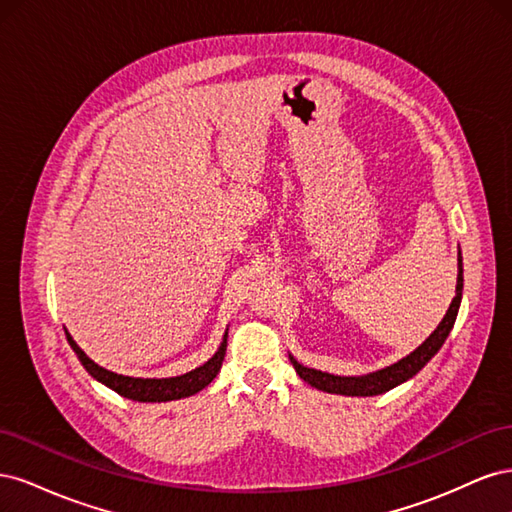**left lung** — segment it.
I'll return each instance as SVG.
<instances>
[{
  "instance_id": "1",
  "label": "left lung",
  "mask_w": 512,
  "mask_h": 512,
  "mask_svg": "<svg viewBox=\"0 0 512 512\" xmlns=\"http://www.w3.org/2000/svg\"><path fill=\"white\" fill-rule=\"evenodd\" d=\"M457 267H459V273H457L455 297H453L451 307H448L446 316L438 324V329L433 331L414 352L404 356L401 361H397L389 367H384V369L371 371V374H365V376H333V374H327V371L301 365L292 354H290V363L294 365V369H297V374L307 384L316 386L318 391L337 393V395H352V397H371V395H380V393L395 389V386H399L401 382H406L412 376H416L418 371H421L431 361V356L438 354V350L446 342L448 333L453 331V324L457 320V312H459V305H461V294H463L461 252L457 256Z\"/></svg>"
}]
</instances>
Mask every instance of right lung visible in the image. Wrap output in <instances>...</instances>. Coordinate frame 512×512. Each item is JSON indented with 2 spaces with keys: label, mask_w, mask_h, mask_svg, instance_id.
Segmentation results:
<instances>
[{
  "label": "right lung",
  "mask_w": 512,
  "mask_h": 512,
  "mask_svg": "<svg viewBox=\"0 0 512 512\" xmlns=\"http://www.w3.org/2000/svg\"><path fill=\"white\" fill-rule=\"evenodd\" d=\"M66 337H68L70 348L76 352V356H79V361L83 363V367L89 371V374L98 382L106 384L108 389L119 393L121 397H128L134 401H173V399L190 397L198 391H203L205 386L211 384V380L220 374V367L226 354L228 333H224L218 352H215L205 365H200L188 371V374L175 376V378H130V376L115 374V371H108L91 361L89 356L79 348V344L74 342L68 331H66Z\"/></svg>",
  "instance_id": "obj_1"
}]
</instances>
